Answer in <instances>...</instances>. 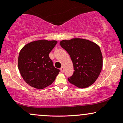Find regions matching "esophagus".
Wrapping results in <instances>:
<instances>
[{
  "label": "esophagus",
  "mask_w": 123,
  "mask_h": 123,
  "mask_svg": "<svg viewBox=\"0 0 123 123\" xmlns=\"http://www.w3.org/2000/svg\"><path fill=\"white\" fill-rule=\"evenodd\" d=\"M60 70H61V71L62 72H64V68H63V66H62V67L61 68Z\"/></svg>",
  "instance_id": "esophagus-1"
}]
</instances>
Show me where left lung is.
Here are the masks:
<instances>
[{
	"instance_id": "8db88e82",
	"label": "left lung",
	"mask_w": 123,
	"mask_h": 123,
	"mask_svg": "<svg viewBox=\"0 0 123 123\" xmlns=\"http://www.w3.org/2000/svg\"><path fill=\"white\" fill-rule=\"evenodd\" d=\"M60 45L69 54L74 72L68 81L79 88H86L95 81L102 68V55L98 45L86 39L63 40Z\"/></svg>"
}]
</instances>
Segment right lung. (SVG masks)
<instances>
[{"label": "right lung", "instance_id": "right-lung-1", "mask_svg": "<svg viewBox=\"0 0 123 123\" xmlns=\"http://www.w3.org/2000/svg\"><path fill=\"white\" fill-rule=\"evenodd\" d=\"M57 43L56 40H36L28 43L21 50L18 69L25 82L31 87L46 88L58 74L60 70L54 66L49 55Z\"/></svg>", "mask_w": 123, "mask_h": 123}]
</instances>
